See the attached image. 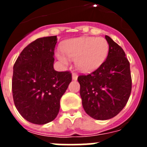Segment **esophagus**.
<instances>
[{"instance_id":"esophagus-1","label":"esophagus","mask_w":147,"mask_h":147,"mask_svg":"<svg viewBox=\"0 0 147 147\" xmlns=\"http://www.w3.org/2000/svg\"><path fill=\"white\" fill-rule=\"evenodd\" d=\"M77 78H78V75H77V74H76V73H75V72H74L72 74V79L74 80H77Z\"/></svg>"}]
</instances>
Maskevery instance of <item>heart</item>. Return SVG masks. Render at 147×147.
Instances as JSON below:
<instances>
[{"label":"heart","mask_w":147,"mask_h":147,"mask_svg":"<svg viewBox=\"0 0 147 147\" xmlns=\"http://www.w3.org/2000/svg\"><path fill=\"white\" fill-rule=\"evenodd\" d=\"M62 53L68 59L75 60L76 67L89 72L99 67L105 61L109 51L107 40L102 37H82L71 39L62 44ZM58 59L67 64V59L62 54H57Z\"/></svg>","instance_id":"obj_1"}]
</instances>
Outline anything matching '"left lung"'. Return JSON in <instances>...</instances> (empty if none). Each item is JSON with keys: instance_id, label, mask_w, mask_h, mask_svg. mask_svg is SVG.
Wrapping results in <instances>:
<instances>
[{"instance_id": "1", "label": "left lung", "mask_w": 147, "mask_h": 147, "mask_svg": "<svg viewBox=\"0 0 147 147\" xmlns=\"http://www.w3.org/2000/svg\"><path fill=\"white\" fill-rule=\"evenodd\" d=\"M106 60L89 74L78 76L83 108L97 120L114 117L125 107L132 90L129 62L121 46L108 36Z\"/></svg>"}]
</instances>
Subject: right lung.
Wrapping results in <instances>:
<instances>
[{
  "label": "right lung",
  "instance_id": "obj_1",
  "mask_svg": "<svg viewBox=\"0 0 147 147\" xmlns=\"http://www.w3.org/2000/svg\"><path fill=\"white\" fill-rule=\"evenodd\" d=\"M57 36L38 38L21 51L13 67V100L26 120L45 124L54 120L60 98L72 80L68 71L54 69Z\"/></svg>",
  "mask_w": 147,
  "mask_h": 147
}]
</instances>
